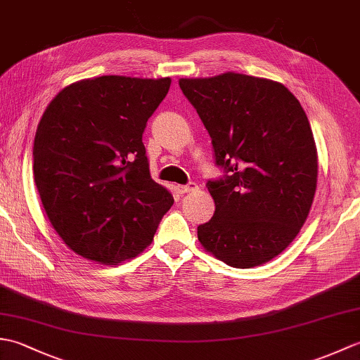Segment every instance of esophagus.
Wrapping results in <instances>:
<instances>
[{
  "instance_id": "1",
  "label": "esophagus",
  "mask_w": 360,
  "mask_h": 360,
  "mask_svg": "<svg viewBox=\"0 0 360 360\" xmlns=\"http://www.w3.org/2000/svg\"><path fill=\"white\" fill-rule=\"evenodd\" d=\"M176 188H178L179 193H192L198 190V184L196 182H188L187 186H178Z\"/></svg>"
}]
</instances>
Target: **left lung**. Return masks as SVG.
I'll return each mask as SVG.
<instances>
[{
  "label": "left lung",
  "mask_w": 360,
  "mask_h": 360,
  "mask_svg": "<svg viewBox=\"0 0 360 360\" xmlns=\"http://www.w3.org/2000/svg\"><path fill=\"white\" fill-rule=\"evenodd\" d=\"M179 86L224 170L207 182L215 213L198 226V240L238 269L269 262L300 232L316 195L317 148L307 112L281 83L246 74L181 79Z\"/></svg>",
  "instance_id": "1"
}]
</instances>
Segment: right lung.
<instances>
[{
	"mask_svg": "<svg viewBox=\"0 0 360 360\" xmlns=\"http://www.w3.org/2000/svg\"><path fill=\"white\" fill-rule=\"evenodd\" d=\"M170 77L75 82L52 98L34 141V179L52 227L75 254L119 264L148 246L174 200L151 179L142 142Z\"/></svg>",
	"mask_w": 360,
	"mask_h": 360,
	"instance_id": "obj_1",
	"label": "right lung"
}]
</instances>
